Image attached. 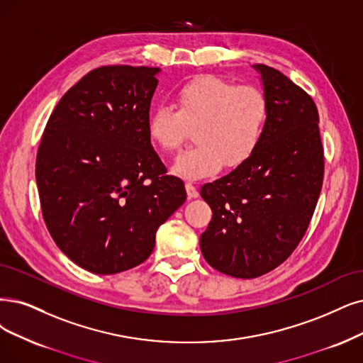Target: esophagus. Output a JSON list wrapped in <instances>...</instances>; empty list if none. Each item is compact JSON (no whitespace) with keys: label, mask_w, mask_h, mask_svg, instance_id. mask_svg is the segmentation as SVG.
<instances>
[{"label":"esophagus","mask_w":363,"mask_h":363,"mask_svg":"<svg viewBox=\"0 0 363 363\" xmlns=\"http://www.w3.org/2000/svg\"><path fill=\"white\" fill-rule=\"evenodd\" d=\"M185 190H186V196H189L190 199L199 197V191H197V189H196V186H194L193 184L186 182V184H185Z\"/></svg>","instance_id":"esophagus-1"}]
</instances>
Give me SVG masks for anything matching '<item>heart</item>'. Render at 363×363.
Returning <instances> with one entry per match:
<instances>
[{
  "label": "heart",
  "instance_id": "1",
  "mask_svg": "<svg viewBox=\"0 0 363 363\" xmlns=\"http://www.w3.org/2000/svg\"><path fill=\"white\" fill-rule=\"evenodd\" d=\"M177 109L158 106L146 121L147 140L163 152L179 151L194 130L193 150L172 166L178 177L199 181L223 166L238 169L256 154L267 123L264 94L218 76H197L174 94Z\"/></svg>",
  "mask_w": 363,
  "mask_h": 363
}]
</instances>
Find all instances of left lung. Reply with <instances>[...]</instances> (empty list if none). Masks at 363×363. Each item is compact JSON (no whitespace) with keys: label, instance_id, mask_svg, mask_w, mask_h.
Segmentation results:
<instances>
[{"label":"left lung","instance_id":"1","mask_svg":"<svg viewBox=\"0 0 363 363\" xmlns=\"http://www.w3.org/2000/svg\"><path fill=\"white\" fill-rule=\"evenodd\" d=\"M259 72L267 101L262 142L244 166L205 184L212 220L205 260L225 275L256 278L283 263L305 235L323 184V146L313 99L281 72Z\"/></svg>","mask_w":363,"mask_h":363}]
</instances>
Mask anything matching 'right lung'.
Returning a JSON list of instances; mask_svg holds the SVG:
<instances>
[{"mask_svg": "<svg viewBox=\"0 0 363 363\" xmlns=\"http://www.w3.org/2000/svg\"><path fill=\"white\" fill-rule=\"evenodd\" d=\"M160 69L89 72L53 109L35 161L48 230L84 269L112 275L143 263L186 199L146 136Z\"/></svg>", "mask_w": 363, "mask_h": 363, "instance_id": "obj_1", "label": "right lung"}]
</instances>
